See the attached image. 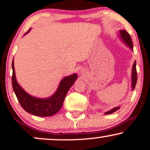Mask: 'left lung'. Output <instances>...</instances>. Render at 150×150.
Listing matches in <instances>:
<instances>
[{
    "label": "left lung",
    "instance_id": "1",
    "mask_svg": "<svg viewBox=\"0 0 150 150\" xmlns=\"http://www.w3.org/2000/svg\"><path fill=\"white\" fill-rule=\"evenodd\" d=\"M120 35L122 36V40L126 42V44L130 47L131 49L133 48V45H132V39H131V37L130 35V34L128 33L126 30H123L120 31ZM137 82V69H136V61H134V64H133L132 66V89L134 90L135 88V86H136ZM120 107H116L112 108V110H109V111L105 112L106 115L107 114H111L112 112H115L116 110H117Z\"/></svg>",
    "mask_w": 150,
    "mask_h": 150
}]
</instances>
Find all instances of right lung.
I'll list each match as a JSON object with an SVG mask.
<instances>
[{
    "mask_svg": "<svg viewBox=\"0 0 150 150\" xmlns=\"http://www.w3.org/2000/svg\"><path fill=\"white\" fill-rule=\"evenodd\" d=\"M29 30L26 33L29 32ZM12 87L20 105L26 112L40 117L52 116L61 109L67 91L77 79L76 74L65 77L61 81L58 89L54 95L46 99H40L28 95L18 85L16 79L13 60L12 61Z\"/></svg>",
    "mask_w": 150,
    "mask_h": 150,
    "instance_id": "right-lung-1",
    "label": "right lung"
}]
</instances>
